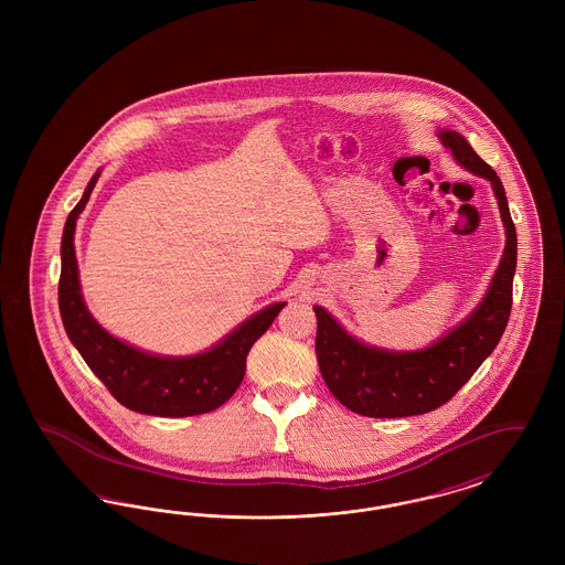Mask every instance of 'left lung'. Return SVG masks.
Masks as SVG:
<instances>
[{
  "mask_svg": "<svg viewBox=\"0 0 565 565\" xmlns=\"http://www.w3.org/2000/svg\"><path fill=\"white\" fill-rule=\"evenodd\" d=\"M438 137L463 169L491 182L507 228V247L479 307L426 350L369 348L348 334L326 309L313 307L318 316L316 353L323 381L339 403L364 417H411L449 403L495 350L511 318L516 231L504 186L466 137L457 131H438Z\"/></svg>",
  "mask_w": 565,
  "mask_h": 565,
  "instance_id": "obj_1",
  "label": "left lung"
}]
</instances>
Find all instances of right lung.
<instances>
[{
	"mask_svg": "<svg viewBox=\"0 0 565 565\" xmlns=\"http://www.w3.org/2000/svg\"><path fill=\"white\" fill-rule=\"evenodd\" d=\"M99 180L93 175L81 203L70 212L61 239L58 311L70 341L109 394L127 408L157 417H190L210 413L226 403L245 375V358L269 330L286 302H275L233 330L215 348L186 358H164L114 339L88 313L82 300L78 263L74 249L76 220Z\"/></svg>",
	"mask_w": 565,
	"mask_h": 565,
	"instance_id": "obj_1",
	"label": "right lung"
}]
</instances>
